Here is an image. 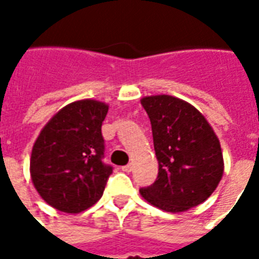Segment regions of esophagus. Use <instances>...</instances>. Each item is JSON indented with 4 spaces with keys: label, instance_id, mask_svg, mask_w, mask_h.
<instances>
[{
    "label": "esophagus",
    "instance_id": "34e87169",
    "mask_svg": "<svg viewBox=\"0 0 259 259\" xmlns=\"http://www.w3.org/2000/svg\"><path fill=\"white\" fill-rule=\"evenodd\" d=\"M122 170H123V172H130V170H132V164H127V165H123L121 168Z\"/></svg>",
    "mask_w": 259,
    "mask_h": 259
}]
</instances>
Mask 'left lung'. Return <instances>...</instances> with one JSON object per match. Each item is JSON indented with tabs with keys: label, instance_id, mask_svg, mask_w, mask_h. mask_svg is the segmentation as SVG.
<instances>
[{
	"label": "left lung",
	"instance_id": "left-lung-1",
	"mask_svg": "<svg viewBox=\"0 0 259 259\" xmlns=\"http://www.w3.org/2000/svg\"><path fill=\"white\" fill-rule=\"evenodd\" d=\"M149 115L158 161V176L140 193L166 212H184L207 200L223 170L221 142L204 115L172 95L141 99Z\"/></svg>",
	"mask_w": 259,
	"mask_h": 259
}]
</instances>
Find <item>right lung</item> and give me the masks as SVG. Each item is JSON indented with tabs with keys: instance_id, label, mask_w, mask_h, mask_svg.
<instances>
[{
	"instance_id": "1",
	"label": "right lung",
	"mask_w": 259,
	"mask_h": 259,
	"mask_svg": "<svg viewBox=\"0 0 259 259\" xmlns=\"http://www.w3.org/2000/svg\"><path fill=\"white\" fill-rule=\"evenodd\" d=\"M109 105L94 99L72 102L51 118L34 141L30 177L46 203L79 213L103 195L113 168L102 161V122Z\"/></svg>"
}]
</instances>
